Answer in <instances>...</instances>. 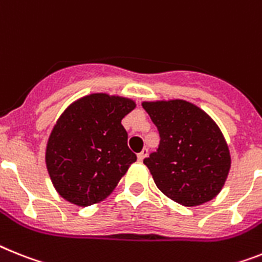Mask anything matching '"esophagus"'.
Returning <instances> with one entry per match:
<instances>
[{
  "mask_svg": "<svg viewBox=\"0 0 262 262\" xmlns=\"http://www.w3.org/2000/svg\"><path fill=\"white\" fill-rule=\"evenodd\" d=\"M146 156H148V149L144 148V149H142V150L140 151V153H138V155H137L138 161H142V160H144V158L146 157Z\"/></svg>",
  "mask_w": 262,
  "mask_h": 262,
  "instance_id": "obj_1",
  "label": "esophagus"
}]
</instances>
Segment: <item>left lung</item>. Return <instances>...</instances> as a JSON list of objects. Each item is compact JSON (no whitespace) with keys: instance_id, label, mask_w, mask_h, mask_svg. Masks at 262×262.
I'll list each match as a JSON object with an SVG mask.
<instances>
[{"instance_id":"8db88e82","label":"left lung","mask_w":262,"mask_h":262,"mask_svg":"<svg viewBox=\"0 0 262 262\" xmlns=\"http://www.w3.org/2000/svg\"><path fill=\"white\" fill-rule=\"evenodd\" d=\"M160 132V146L144 164L157 188L184 206H197L221 192L230 169L223 132L209 114L185 100L144 101Z\"/></svg>"}]
</instances>
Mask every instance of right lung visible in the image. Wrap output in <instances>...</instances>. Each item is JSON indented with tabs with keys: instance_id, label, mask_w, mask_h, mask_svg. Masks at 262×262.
I'll use <instances>...</instances> for the list:
<instances>
[{
	"instance_id": "obj_1",
	"label": "right lung",
	"mask_w": 262,
	"mask_h": 262,
	"mask_svg": "<svg viewBox=\"0 0 262 262\" xmlns=\"http://www.w3.org/2000/svg\"><path fill=\"white\" fill-rule=\"evenodd\" d=\"M136 107L127 97L88 94L63 111L46 144V169L57 193L90 206L113 192L137 160L121 120Z\"/></svg>"
}]
</instances>
